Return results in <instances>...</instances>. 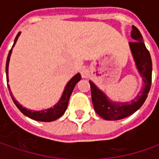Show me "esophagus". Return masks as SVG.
Instances as JSON below:
<instances>
[{
    "label": "esophagus",
    "instance_id": "1",
    "mask_svg": "<svg viewBox=\"0 0 159 159\" xmlns=\"http://www.w3.org/2000/svg\"><path fill=\"white\" fill-rule=\"evenodd\" d=\"M80 73H81V76L82 78H85V79H86V78L89 77V70L87 68H86V67H83V68L81 69V71H80Z\"/></svg>",
    "mask_w": 159,
    "mask_h": 159
}]
</instances>
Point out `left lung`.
Segmentation results:
<instances>
[{"instance_id": "8db88e82", "label": "left lung", "mask_w": 159, "mask_h": 159, "mask_svg": "<svg viewBox=\"0 0 159 159\" xmlns=\"http://www.w3.org/2000/svg\"><path fill=\"white\" fill-rule=\"evenodd\" d=\"M132 39L135 41L129 42L137 68L143 78L144 86L136 98L128 103H113L110 101L103 92L98 90V87L92 81H89L92 93V101L95 111L102 119L107 120H119L125 119L134 113L144 104L148 96L152 86V63L151 54L145 48L143 37L139 30L135 26H132Z\"/></svg>"}]
</instances>
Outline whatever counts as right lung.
Here are the masks:
<instances>
[{
  "instance_id": "add662e5",
  "label": "right lung",
  "mask_w": 159,
  "mask_h": 159,
  "mask_svg": "<svg viewBox=\"0 0 159 159\" xmlns=\"http://www.w3.org/2000/svg\"><path fill=\"white\" fill-rule=\"evenodd\" d=\"M20 34V33H18L17 36L15 37V42H14V45L13 47L15 46V44L16 43V41L18 40V37ZM11 52H12V50L9 51L8 52V55H7V63H6V75H7V82H8V64H9V59H10ZM81 79V76L80 73H77L75 76H73L69 82L67 83V85L66 86L65 90L63 92V94L61 96L60 101L57 103L55 106H53V107H51L48 110H43V111H32L30 110H27L26 108L22 107L19 103L17 102L15 99V98L13 97L12 95V93L10 92V89L9 90V93H10V96L13 101L15 104V106L17 107V108L19 109L20 111L22 112L23 114L26 115L27 117L30 118L32 119H34V120H37V121H41V122H51V121H53V120H56L57 119H59L60 117H61L62 115L65 113L66 110L67 108V105H68L69 98H70V96L73 93V88L75 85L77 84L78 82ZM7 87L9 88V86L7 85Z\"/></svg>"
}]
</instances>
